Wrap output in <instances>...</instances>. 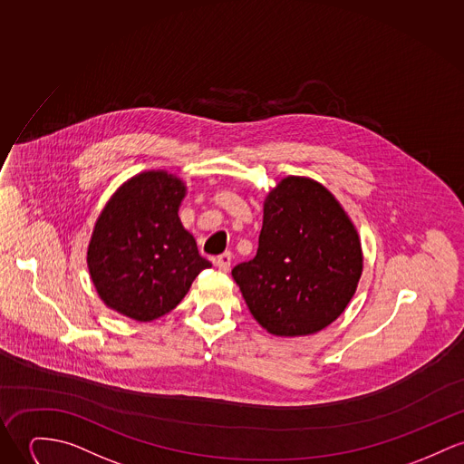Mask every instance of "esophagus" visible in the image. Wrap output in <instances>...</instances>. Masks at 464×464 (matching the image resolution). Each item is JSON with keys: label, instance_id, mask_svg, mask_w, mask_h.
I'll return each instance as SVG.
<instances>
[{"label": "esophagus", "instance_id": "obj_1", "mask_svg": "<svg viewBox=\"0 0 464 464\" xmlns=\"http://www.w3.org/2000/svg\"><path fill=\"white\" fill-rule=\"evenodd\" d=\"M231 259H233V256H231V252H224V254H220L217 259H215V265H217V268L220 270V272H229V268H231Z\"/></svg>", "mask_w": 464, "mask_h": 464}]
</instances>
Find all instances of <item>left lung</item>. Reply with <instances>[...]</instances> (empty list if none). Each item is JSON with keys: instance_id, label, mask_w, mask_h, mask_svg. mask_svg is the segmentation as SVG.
Instances as JSON below:
<instances>
[{"instance_id": "1", "label": "left lung", "mask_w": 464, "mask_h": 464, "mask_svg": "<svg viewBox=\"0 0 464 464\" xmlns=\"http://www.w3.org/2000/svg\"><path fill=\"white\" fill-rule=\"evenodd\" d=\"M362 270L352 217L323 183L289 175L265 196L257 254L231 276L268 334L304 337L344 313Z\"/></svg>"}]
</instances>
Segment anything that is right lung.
I'll return each mask as SVG.
<instances>
[{"mask_svg": "<svg viewBox=\"0 0 464 464\" xmlns=\"http://www.w3.org/2000/svg\"><path fill=\"white\" fill-rule=\"evenodd\" d=\"M187 183L166 169L123 181L95 220L86 250L90 279L111 311L148 323L171 313L198 274L201 257L179 210Z\"/></svg>", "mask_w": 464, "mask_h": 464, "instance_id": "right-lung-1", "label": "right lung"}]
</instances>
